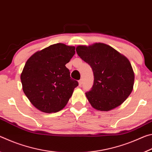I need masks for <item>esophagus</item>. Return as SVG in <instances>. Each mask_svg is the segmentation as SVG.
<instances>
[{"label": "esophagus", "mask_w": 152, "mask_h": 152, "mask_svg": "<svg viewBox=\"0 0 152 152\" xmlns=\"http://www.w3.org/2000/svg\"><path fill=\"white\" fill-rule=\"evenodd\" d=\"M78 83H79V86H82V79L79 80Z\"/></svg>", "instance_id": "obj_1"}]
</instances>
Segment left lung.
I'll return each instance as SVG.
<instances>
[{"instance_id":"1","label":"left lung","mask_w":152,"mask_h":152,"mask_svg":"<svg viewBox=\"0 0 152 152\" xmlns=\"http://www.w3.org/2000/svg\"><path fill=\"white\" fill-rule=\"evenodd\" d=\"M76 50L93 71V86L86 92L91 106L108 111L121 104L132 92L134 84V72L128 59L102 43L79 45Z\"/></svg>"}]
</instances>
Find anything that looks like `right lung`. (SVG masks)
<instances>
[{
    "label": "right lung",
    "instance_id": "obj_1",
    "mask_svg": "<svg viewBox=\"0 0 152 152\" xmlns=\"http://www.w3.org/2000/svg\"><path fill=\"white\" fill-rule=\"evenodd\" d=\"M75 54V47L51 45L28 59L20 74L23 91L35 108L46 113L60 111L78 86L66 67Z\"/></svg>",
    "mask_w": 152,
    "mask_h": 152
}]
</instances>
